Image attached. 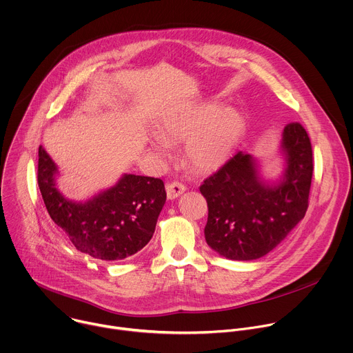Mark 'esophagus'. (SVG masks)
Listing matches in <instances>:
<instances>
[{"label": "esophagus", "instance_id": "obj_1", "mask_svg": "<svg viewBox=\"0 0 353 353\" xmlns=\"http://www.w3.org/2000/svg\"><path fill=\"white\" fill-rule=\"evenodd\" d=\"M185 191V187L179 183V181H173L170 184L166 185V194H168V199H176L179 198L183 192Z\"/></svg>", "mask_w": 353, "mask_h": 353}]
</instances>
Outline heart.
Here are the masks:
<instances>
[{"instance_id":"1","label":"heart","mask_w":353,"mask_h":353,"mask_svg":"<svg viewBox=\"0 0 353 353\" xmlns=\"http://www.w3.org/2000/svg\"><path fill=\"white\" fill-rule=\"evenodd\" d=\"M245 128V118L236 108H220L216 103L188 104L162 115L159 136H152L148 145L157 158L168 159L170 145L185 141L187 162L198 172H213L232 157Z\"/></svg>"}]
</instances>
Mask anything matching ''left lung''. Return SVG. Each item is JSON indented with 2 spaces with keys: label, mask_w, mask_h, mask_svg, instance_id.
Returning a JSON list of instances; mask_svg holds the SVG:
<instances>
[{
  "label": "left lung",
  "mask_w": 353,
  "mask_h": 353,
  "mask_svg": "<svg viewBox=\"0 0 353 353\" xmlns=\"http://www.w3.org/2000/svg\"><path fill=\"white\" fill-rule=\"evenodd\" d=\"M279 154L283 169L275 180L264 176L260 159L239 151L201 185L209 208L205 239L220 256L257 260L304 219L314 165L311 141L300 123L283 129Z\"/></svg>",
  "instance_id": "left-lung-1"
}]
</instances>
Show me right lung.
Segmentation results:
<instances>
[{
    "label": "right lung",
    "instance_id": "right-lung-1",
    "mask_svg": "<svg viewBox=\"0 0 353 353\" xmlns=\"http://www.w3.org/2000/svg\"><path fill=\"white\" fill-rule=\"evenodd\" d=\"M59 176L57 165L39 145L38 187L43 203L77 250L97 260L118 261L151 241L166 202L161 179L125 173L112 187L75 201L59 190Z\"/></svg>",
    "mask_w": 353,
    "mask_h": 353
}]
</instances>
